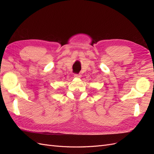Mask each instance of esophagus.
Segmentation results:
<instances>
[{
  "mask_svg": "<svg viewBox=\"0 0 154 154\" xmlns=\"http://www.w3.org/2000/svg\"><path fill=\"white\" fill-rule=\"evenodd\" d=\"M74 77L75 78H80L82 76L80 75V74H74Z\"/></svg>",
  "mask_w": 154,
  "mask_h": 154,
  "instance_id": "34e87169",
  "label": "esophagus"
}]
</instances>
